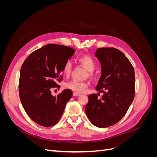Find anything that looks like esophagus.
<instances>
[{"label":"esophagus","instance_id":"obj_1","mask_svg":"<svg viewBox=\"0 0 157 157\" xmlns=\"http://www.w3.org/2000/svg\"><path fill=\"white\" fill-rule=\"evenodd\" d=\"M73 96H80V94H79V93H77V92H74L73 93Z\"/></svg>","mask_w":157,"mask_h":157}]
</instances>
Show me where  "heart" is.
<instances>
[{"label": "heart", "instance_id": "b5f03b06", "mask_svg": "<svg viewBox=\"0 0 157 157\" xmlns=\"http://www.w3.org/2000/svg\"><path fill=\"white\" fill-rule=\"evenodd\" d=\"M78 61L88 71H92L96 67V61L90 56L84 55L79 57ZM71 70H72V63H71V61H69L67 62H66L63 66V73L65 76L67 77L71 74ZM88 84L87 82L84 81H78V80H70L65 85L66 88L77 93L83 92L85 89L88 87Z\"/></svg>", "mask_w": 157, "mask_h": 157}]
</instances>
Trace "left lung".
Returning a JSON list of instances; mask_svg holds the SVG:
<instances>
[{"instance_id": "1", "label": "left lung", "mask_w": 157, "mask_h": 157, "mask_svg": "<svg viewBox=\"0 0 157 157\" xmlns=\"http://www.w3.org/2000/svg\"><path fill=\"white\" fill-rule=\"evenodd\" d=\"M101 67L96 90L88 96L85 111L90 121L98 128L116 124L125 115L135 96L134 69L126 56L115 48H98L95 53Z\"/></svg>"}]
</instances>
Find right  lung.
<instances>
[{"mask_svg":"<svg viewBox=\"0 0 157 157\" xmlns=\"http://www.w3.org/2000/svg\"><path fill=\"white\" fill-rule=\"evenodd\" d=\"M75 52L69 46L49 44L33 52L23 62L19 94L23 109L36 124L44 127L56 124L72 98L71 90L53 96L51 89L59 86L63 66Z\"/></svg>","mask_w":157,"mask_h":157,"instance_id":"add662e5","label":"right lung"}]
</instances>
